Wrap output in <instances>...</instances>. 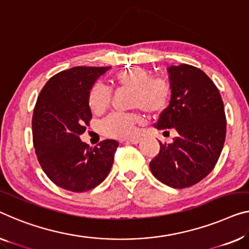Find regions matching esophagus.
Returning a JSON list of instances; mask_svg holds the SVG:
<instances>
[{
  "mask_svg": "<svg viewBox=\"0 0 249 249\" xmlns=\"http://www.w3.org/2000/svg\"><path fill=\"white\" fill-rule=\"evenodd\" d=\"M125 142L129 144H137L140 142V139H129V140H126Z\"/></svg>",
  "mask_w": 249,
  "mask_h": 249,
  "instance_id": "obj_1",
  "label": "esophagus"
}]
</instances>
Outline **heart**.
Here are the masks:
<instances>
[{
	"label": "heart",
	"mask_w": 249,
	"mask_h": 249,
	"mask_svg": "<svg viewBox=\"0 0 249 249\" xmlns=\"http://www.w3.org/2000/svg\"><path fill=\"white\" fill-rule=\"evenodd\" d=\"M114 83L118 88L131 89L129 106L142 109L150 116L164 113L172 99L173 87L165 77H152L142 67H129L114 75ZM112 101V91L102 83L92 85L88 94L89 108L94 114H103ZM142 122L140 113H112L99 124V131L110 139L124 140L133 136L135 126Z\"/></svg>",
	"instance_id": "obj_1"
}]
</instances>
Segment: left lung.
<instances>
[{
	"instance_id": "8db88e82",
	"label": "left lung",
	"mask_w": 249,
	"mask_h": 249,
	"mask_svg": "<svg viewBox=\"0 0 249 249\" xmlns=\"http://www.w3.org/2000/svg\"><path fill=\"white\" fill-rule=\"evenodd\" d=\"M173 87L171 103L155 127L178 136L171 144L160 142V152L150 162L153 176L169 187H191L213 171L226 139V115L220 92L201 69L182 64L168 69Z\"/></svg>"
}]
</instances>
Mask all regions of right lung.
Listing matches in <instances>:
<instances>
[{
	"instance_id": "right-lung-1",
	"label": "right lung",
	"mask_w": 249,
	"mask_h": 249,
	"mask_svg": "<svg viewBox=\"0 0 249 249\" xmlns=\"http://www.w3.org/2000/svg\"><path fill=\"white\" fill-rule=\"evenodd\" d=\"M109 68L73 67L58 72L36 99L32 116L36 158L47 177L66 190H91L112 169L117 141L104 140L89 147L80 140L91 120L89 90Z\"/></svg>"
}]
</instances>
